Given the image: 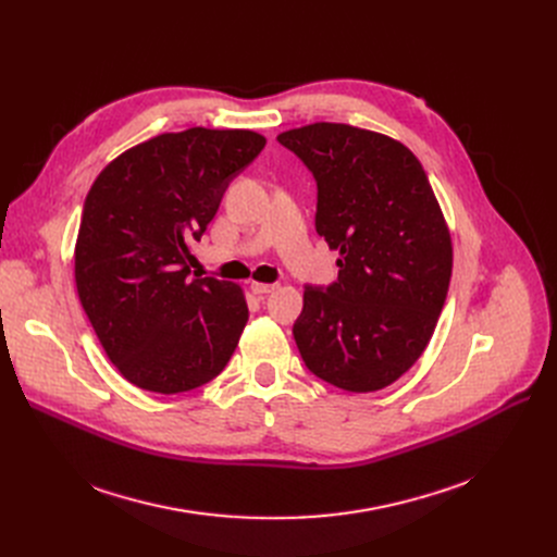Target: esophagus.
Masks as SVG:
<instances>
[{"label":"esophagus","instance_id":"esophagus-1","mask_svg":"<svg viewBox=\"0 0 557 557\" xmlns=\"http://www.w3.org/2000/svg\"><path fill=\"white\" fill-rule=\"evenodd\" d=\"M250 288H252V294H257V296H267V294H273V290L277 288V284H263V282H250Z\"/></svg>","mask_w":557,"mask_h":557}]
</instances>
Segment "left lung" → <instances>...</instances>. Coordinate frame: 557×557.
I'll return each instance as SVG.
<instances>
[{
	"mask_svg": "<svg viewBox=\"0 0 557 557\" xmlns=\"http://www.w3.org/2000/svg\"><path fill=\"white\" fill-rule=\"evenodd\" d=\"M313 173L315 232L338 280L305 286L294 338L323 382L372 393L429 345L447 300L451 237L420 160L382 133L318 122L277 135Z\"/></svg>",
	"mask_w": 557,
	"mask_h": 557,
	"instance_id": "1",
	"label": "left lung"
}]
</instances>
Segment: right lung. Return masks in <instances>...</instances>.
<instances>
[{"instance_id": "add662e5", "label": "right lung", "mask_w": 557, "mask_h": 557, "mask_svg": "<svg viewBox=\"0 0 557 557\" xmlns=\"http://www.w3.org/2000/svg\"><path fill=\"white\" fill-rule=\"evenodd\" d=\"M263 146L252 131L164 133L114 158L87 191L76 290L108 359L137 388L194 391L237 347L248 323L244 290L189 280V244Z\"/></svg>"}]
</instances>
